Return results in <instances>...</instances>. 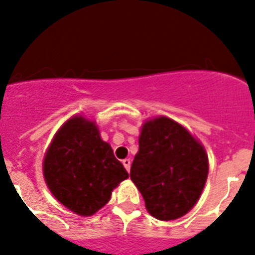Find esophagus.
Wrapping results in <instances>:
<instances>
[{
    "instance_id": "1",
    "label": "esophagus",
    "mask_w": 255,
    "mask_h": 255,
    "mask_svg": "<svg viewBox=\"0 0 255 255\" xmlns=\"http://www.w3.org/2000/svg\"><path fill=\"white\" fill-rule=\"evenodd\" d=\"M123 164H124V167L126 168V171L129 172V171H130V166H131V161L126 158V159H124V161H123Z\"/></svg>"
}]
</instances>
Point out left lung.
<instances>
[{
  "instance_id": "8db88e82",
  "label": "left lung",
  "mask_w": 255,
  "mask_h": 255,
  "mask_svg": "<svg viewBox=\"0 0 255 255\" xmlns=\"http://www.w3.org/2000/svg\"><path fill=\"white\" fill-rule=\"evenodd\" d=\"M207 176L206 150L185 128L167 117L144 124L130 177L153 217L171 221L186 215Z\"/></svg>"
}]
</instances>
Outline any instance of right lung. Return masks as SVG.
Instances as JSON below:
<instances>
[{
	"label": "right lung",
	"mask_w": 255,
	"mask_h": 255,
	"mask_svg": "<svg viewBox=\"0 0 255 255\" xmlns=\"http://www.w3.org/2000/svg\"><path fill=\"white\" fill-rule=\"evenodd\" d=\"M43 173L56 199L80 216H92L129 177L93 121L76 116L57 131L46 153Z\"/></svg>",
	"instance_id": "right-lung-1"
}]
</instances>
